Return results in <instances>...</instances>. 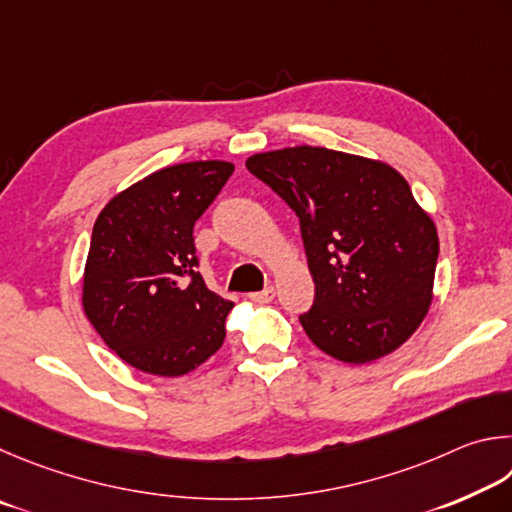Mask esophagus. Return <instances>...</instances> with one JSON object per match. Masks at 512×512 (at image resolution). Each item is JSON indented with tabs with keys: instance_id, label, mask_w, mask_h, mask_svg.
<instances>
[{
	"instance_id": "obj_1",
	"label": "esophagus",
	"mask_w": 512,
	"mask_h": 512,
	"mask_svg": "<svg viewBox=\"0 0 512 512\" xmlns=\"http://www.w3.org/2000/svg\"><path fill=\"white\" fill-rule=\"evenodd\" d=\"M274 294H276L274 288H265L263 292H251L249 299L254 303H270L274 299Z\"/></svg>"
}]
</instances>
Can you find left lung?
Segmentation results:
<instances>
[{"label": "left lung", "mask_w": 512, "mask_h": 512, "mask_svg": "<svg viewBox=\"0 0 512 512\" xmlns=\"http://www.w3.org/2000/svg\"><path fill=\"white\" fill-rule=\"evenodd\" d=\"M247 168L301 222L315 303L299 317L312 344L366 364L416 333L432 303L438 233L396 168L297 146L258 152Z\"/></svg>", "instance_id": "8db88e82"}]
</instances>
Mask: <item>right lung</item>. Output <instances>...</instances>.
Here are the masks:
<instances>
[{
	"mask_svg": "<svg viewBox=\"0 0 512 512\" xmlns=\"http://www.w3.org/2000/svg\"><path fill=\"white\" fill-rule=\"evenodd\" d=\"M233 173L229 161L161 168L98 213L83 310L112 351L161 378L193 371L224 342L233 303L197 272L193 227Z\"/></svg>",
	"mask_w": 512,
	"mask_h": 512,
	"instance_id": "obj_1",
	"label": "right lung"
}]
</instances>
